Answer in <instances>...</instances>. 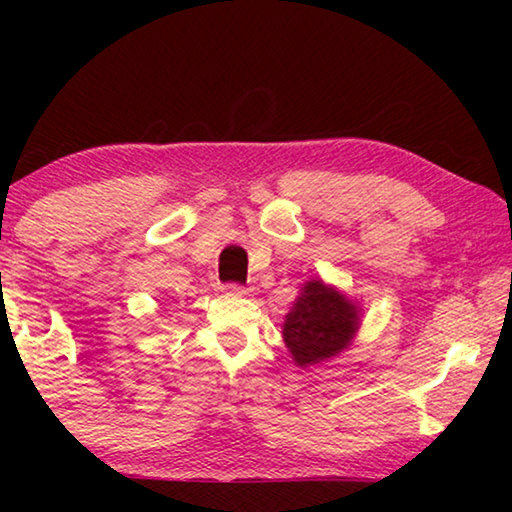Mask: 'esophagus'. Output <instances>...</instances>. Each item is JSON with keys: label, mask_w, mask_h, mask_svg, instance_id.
<instances>
[{"label": "esophagus", "mask_w": 512, "mask_h": 512, "mask_svg": "<svg viewBox=\"0 0 512 512\" xmlns=\"http://www.w3.org/2000/svg\"><path fill=\"white\" fill-rule=\"evenodd\" d=\"M223 291L225 293H230V296H248V293H250V289L246 287V284H237V282H228V284H225V287H223Z\"/></svg>", "instance_id": "obj_1"}]
</instances>
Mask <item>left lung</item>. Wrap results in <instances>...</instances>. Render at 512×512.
<instances>
[{
	"label": "left lung",
	"mask_w": 512,
	"mask_h": 512,
	"mask_svg": "<svg viewBox=\"0 0 512 512\" xmlns=\"http://www.w3.org/2000/svg\"><path fill=\"white\" fill-rule=\"evenodd\" d=\"M359 325V311L339 291L320 280L307 282L284 320V343L298 366L318 363L348 348Z\"/></svg>",
	"instance_id": "1"
}]
</instances>
